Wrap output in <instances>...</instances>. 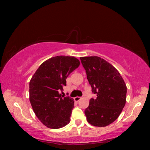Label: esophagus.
<instances>
[{
	"label": "esophagus",
	"mask_w": 150,
	"mask_h": 150,
	"mask_svg": "<svg viewBox=\"0 0 150 150\" xmlns=\"http://www.w3.org/2000/svg\"><path fill=\"white\" fill-rule=\"evenodd\" d=\"M80 99H81V97H79V96H76V97L74 98V100H75V101H76V102L79 101Z\"/></svg>",
	"instance_id": "obj_1"
}]
</instances>
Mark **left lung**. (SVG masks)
I'll list each match as a JSON object with an SVG mask.
<instances>
[{"instance_id":"8db88e82","label":"left lung","mask_w":150,"mask_h":150,"mask_svg":"<svg viewBox=\"0 0 150 150\" xmlns=\"http://www.w3.org/2000/svg\"><path fill=\"white\" fill-rule=\"evenodd\" d=\"M88 83L95 94L85 114L88 123L105 127L118 118L126 104L127 88L115 67L97 56L80 57Z\"/></svg>"}]
</instances>
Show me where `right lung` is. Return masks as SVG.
Listing matches in <instances>:
<instances>
[{
    "instance_id": "obj_1",
    "label": "right lung",
    "mask_w": 150,
    "mask_h": 150,
    "mask_svg": "<svg viewBox=\"0 0 150 150\" xmlns=\"http://www.w3.org/2000/svg\"><path fill=\"white\" fill-rule=\"evenodd\" d=\"M74 57L56 56L42 63L30 81V101L35 115L48 128H61L70 122L74 101L62 96L66 79L79 67Z\"/></svg>"
}]
</instances>
